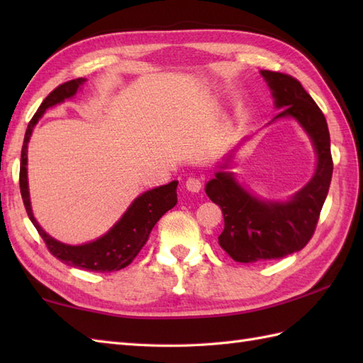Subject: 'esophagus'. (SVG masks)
<instances>
[{
	"label": "esophagus",
	"instance_id": "34e87169",
	"mask_svg": "<svg viewBox=\"0 0 363 363\" xmlns=\"http://www.w3.org/2000/svg\"><path fill=\"white\" fill-rule=\"evenodd\" d=\"M201 187H203L201 179H198V177H195V176L189 177V179L186 181V189L189 191H194V194H198V191L201 190Z\"/></svg>",
	"mask_w": 363,
	"mask_h": 363
}]
</instances>
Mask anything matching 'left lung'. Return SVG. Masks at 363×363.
<instances>
[{"label": "left lung", "mask_w": 363, "mask_h": 363, "mask_svg": "<svg viewBox=\"0 0 363 363\" xmlns=\"http://www.w3.org/2000/svg\"><path fill=\"white\" fill-rule=\"evenodd\" d=\"M272 89L276 118H295L317 151L318 162L312 179L285 203L262 201L237 182L234 173L217 172L207 182L206 194L220 206L225 229L218 243L230 257L242 264L282 259L309 243L328 196L333 177L330 137L325 115L301 82L290 74L262 70ZM228 164L223 165L226 168Z\"/></svg>", "instance_id": "left-lung-1"}]
</instances>
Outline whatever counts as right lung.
I'll return each mask as SVG.
<instances>
[{
	"instance_id": "obj_1",
	"label": "right lung",
	"mask_w": 363,
	"mask_h": 363,
	"mask_svg": "<svg viewBox=\"0 0 363 363\" xmlns=\"http://www.w3.org/2000/svg\"><path fill=\"white\" fill-rule=\"evenodd\" d=\"M86 78L72 79L68 82L60 84L59 87L54 89L51 94L43 99V103L38 107L34 113L33 120L29 121L25 142H23L21 148V160H20V191L23 203H25L26 212L29 220L33 221L37 233L40 234L46 248L52 254L54 257L59 259L64 264L87 269V272H98V273H109V272H118V269L128 267L130 262L135 259V256L148 242V237L154 225L160 220L162 215L173 209L177 203V181L167 184V186H160L157 189H152L145 191L138 198L134 199V203L129 206V209L125 215L115 223V225L107 230V233L96 238L95 242H90L86 245L72 246L60 243L54 240L40 225L35 221L33 209H30L29 201V190H28V142L29 137L33 134V129L40 120L42 115L48 107L56 106L59 103L65 101L67 98H72L78 89L86 82Z\"/></svg>"
}]
</instances>
